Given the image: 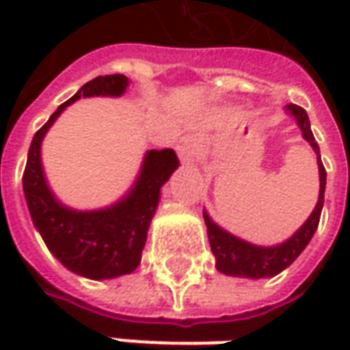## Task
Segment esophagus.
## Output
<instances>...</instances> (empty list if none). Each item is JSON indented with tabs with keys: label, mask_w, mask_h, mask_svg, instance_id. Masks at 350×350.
<instances>
[{
	"label": "esophagus",
	"mask_w": 350,
	"mask_h": 350,
	"mask_svg": "<svg viewBox=\"0 0 350 350\" xmlns=\"http://www.w3.org/2000/svg\"><path fill=\"white\" fill-rule=\"evenodd\" d=\"M177 154L181 157L185 163L195 161L196 157V138L193 136H183L179 144H177Z\"/></svg>",
	"instance_id": "34e87169"
}]
</instances>
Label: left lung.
Masks as SVG:
<instances>
[{
	"mask_svg": "<svg viewBox=\"0 0 350 350\" xmlns=\"http://www.w3.org/2000/svg\"><path fill=\"white\" fill-rule=\"evenodd\" d=\"M286 115H290L298 128L302 130L304 140L308 142L317 155V167H319V196H317V204L314 212L308 216V220L282 243H276L271 247L265 245H255L249 243L245 239L237 237V235L226 232L218 224L214 222L208 216V212L204 210V222H206V232H208L210 249L216 257V269L228 276H241V278H269L282 273L286 267L296 261V257L302 253L306 245L310 243V239L314 237L323 208V195H325V179L327 173L321 163V155H319V146L316 138L312 134L310 128V118L308 113L298 105H286Z\"/></svg>",
	"mask_w": 350,
	"mask_h": 350,
	"instance_id": "obj_1",
	"label": "left lung"
}]
</instances>
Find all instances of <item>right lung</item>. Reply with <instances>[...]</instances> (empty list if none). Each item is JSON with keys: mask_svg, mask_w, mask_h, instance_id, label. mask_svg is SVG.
Masks as SVG:
<instances>
[{"mask_svg": "<svg viewBox=\"0 0 350 350\" xmlns=\"http://www.w3.org/2000/svg\"><path fill=\"white\" fill-rule=\"evenodd\" d=\"M130 85L126 75H99L88 81L72 99L62 103L48 122L34 134L23 191L34 228L58 261L75 275L105 280L130 275L140 265L148 228L154 218L161 187L179 167L173 150H150L132 189L115 204L99 210H75L62 204L50 191L40 159V146L56 118L81 97H120Z\"/></svg>", "mask_w": 350, "mask_h": 350, "instance_id": "obj_1", "label": "right lung"}]
</instances>
